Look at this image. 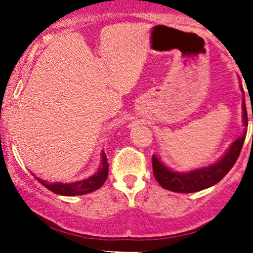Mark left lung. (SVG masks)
I'll list each match as a JSON object with an SVG mask.
<instances>
[{"label":"left lung","instance_id":"obj_1","mask_svg":"<svg viewBox=\"0 0 253 253\" xmlns=\"http://www.w3.org/2000/svg\"><path fill=\"white\" fill-rule=\"evenodd\" d=\"M241 90L244 91L242 86ZM242 120H244L245 126H247V110L246 104H245V96L244 106H242ZM245 138H246V131L230 146L229 151L216 163L186 171V173H179V171L171 170V169H169L168 167L162 163L158 157L153 154L152 166H153L154 178L164 189L175 193H195L203 190V189L210 188V186L219 183L229 173L230 169L234 167V164L236 163Z\"/></svg>","mask_w":253,"mask_h":253}]
</instances>
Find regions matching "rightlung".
<instances>
[{
    "mask_svg": "<svg viewBox=\"0 0 253 253\" xmlns=\"http://www.w3.org/2000/svg\"><path fill=\"white\" fill-rule=\"evenodd\" d=\"M107 175H109V164H107V158L105 152L101 154V164L94 175L89 176L83 180L74 181V183H49V181L43 180V179L37 178V180L49 189L50 192L55 193L59 195H65V197H74V195H84L87 193H91L101 188L102 184L106 181Z\"/></svg>",
    "mask_w": 253,
    "mask_h": 253,
    "instance_id": "1",
    "label": "right lung"
}]
</instances>
